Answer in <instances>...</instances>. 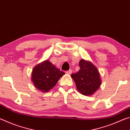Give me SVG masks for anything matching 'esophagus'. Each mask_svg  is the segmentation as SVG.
<instances>
[{
	"instance_id": "esophagus-1",
	"label": "esophagus",
	"mask_w": 130,
	"mask_h": 130,
	"mask_svg": "<svg viewBox=\"0 0 130 130\" xmlns=\"http://www.w3.org/2000/svg\"><path fill=\"white\" fill-rule=\"evenodd\" d=\"M65 73L67 74H71L72 73V70H68V71H66Z\"/></svg>"
}]
</instances>
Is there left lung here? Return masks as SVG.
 <instances>
[{
  "mask_svg": "<svg viewBox=\"0 0 130 130\" xmlns=\"http://www.w3.org/2000/svg\"><path fill=\"white\" fill-rule=\"evenodd\" d=\"M79 67V71L72 74V78L80 93L85 96L92 95L99 88L102 83L99 70L92 62L84 59L80 61Z\"/></svg>",
  "mask_w": 130,
  "mask_h": 130,
  "instance_id": "obj_1",
  "label": "left lung"
}]
</instances>
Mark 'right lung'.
Masks as SVG:
<instances>
[{
  "instance_id": "add662e5",
  "label": "right lung",
  "mask_w": 130,
  "mask_h": 130,
  "mask_svg": "<svg viewBox=\"0 0 130 130\" xmlns=\"http://www.w3.org/2000/svg\"><path fill=\"white\" fill-rule=\"evenodd\" d=\"M64 74V72L60 71L47 60L33 68L31 81L37 89L42 92H47L56 85L59 79Z\"/></svg>"
}]
</instances>
